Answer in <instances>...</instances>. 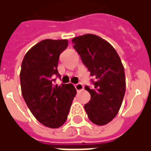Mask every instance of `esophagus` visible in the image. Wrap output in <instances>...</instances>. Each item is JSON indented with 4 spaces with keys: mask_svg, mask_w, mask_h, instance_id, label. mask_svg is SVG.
Wrapping results in <instances>:
<instances>
[{
    "mask_svg": "<svg viewBox=\"0 0 151 151\" xmlns=\"http://www.w3.org/2000/svg\"><path fill=\"white\" fill-rule=\"evenodd\" d=\"M75 87H76V90L77 91H81L83 89H84V86H83L81 83H78L76 85H75Z\"/></svg>",
    "mask_w": 151,
    "mask_h": 151,
    "instance_id": "1",
    "label": "esophagus"
}]
</instances>
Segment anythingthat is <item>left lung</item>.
<instances>
[{
    "instance_id": "obj_1",
    "label": "left lung",
    "mask_w": 151,
    "mask_h": 151,
    "mask_svg": "<svg viewBox=\"0 0 151 151\" xmlns=\"http://www.w3.org/2000/svg\"><path fill=\"white\" fill-rule=\"evenodd\" d=\"M72 43L94 77V86H85L91 94L85 105L88 118L97 125H106L118 114L125 96V70L120 56L109 42L93 34L75 37Z\"/></svg>"
}]
</instances>
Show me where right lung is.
Listing matches in <instances>:
<instances>
[{
    "instance_id": "right-lung-1",
    "label": "right lung",
    "mask_w": 151,
    "mask_h": 151,
    "mask_svg": "<svg viewBox=\"0 0 151 151\" xmlns=\"http://www.w3.org/2000/svg\"><path fill=\"white\" fill-rule=\"evenodd\" d=\"M67 40H41L27 51L20 73L22 96L32 115L50 128L60 127L67 120L76 91L72 84L54 85L59 56Z\"/></svg>"
}]
</instances>
